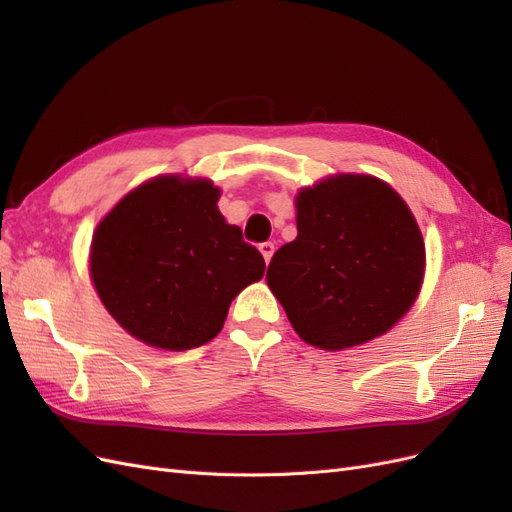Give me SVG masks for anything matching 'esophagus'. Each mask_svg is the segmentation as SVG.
<instances>
[{
  "mask_svg": "<svg viewBox=\"0 0 512 512\" xmlns=\"http://www.w3.org/2000/svg\"><path fill=\"white\" fill-rule=\"evenodd\" d=\"M258 250H260V254H262V256H265V262L269 265V262H271V256H273V252H275V245H273L271 241H265V243H260V245H258Z\"/></svg>",
  "mask_w": 512,
  "mask_h": 512,
  "instance_id": "1",
  "label": "esophagus"
}]
</instances>
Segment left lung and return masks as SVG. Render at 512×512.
Returning <instances> with one entry per match:
<instances>
[{
  "instance_id": "8db88e82",
  "label": "left lung",
  "mask_w": 512,
  "mask_h": 512,
  "mask_svg": "<svg viewBox=\"0 0 512 512\" xmlns=\"http://www.w3.org/2000/svg\"><path fill=\"white\" fill-rule=\"evenodd\" d=\"M294 241L269 262L267 284L307 344L342 350L389 331L423 282L425 245L384 181L324 179L297 196Z\"/></svg>"
}]
</instances>
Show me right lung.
Listing matches in <instances>:
<instances>
[{
  "instance_id": "right-lung-1",
  "label": "right lung",
  "mask_w": 512,
  "mask_h": 512,
  "mask_svg": "<svg viewBox=\"0 0 512 512\" xmlns=\"http://www.w3.org/2000/svg\"><path fill=\"white\" fill-rule=\"evenodd\" d=\"M211 181L160 177L100 222L91 277L113 318L149 346L190 350L224 327L230 301L265 275V258L218 209Z\"/></svg>"
}]
</instances>
